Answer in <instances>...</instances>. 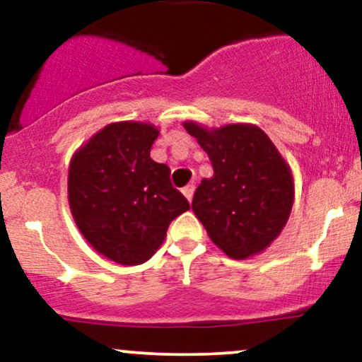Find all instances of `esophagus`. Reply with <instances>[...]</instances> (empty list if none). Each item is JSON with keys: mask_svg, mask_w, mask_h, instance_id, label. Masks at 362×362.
Listing matches in <instances>:
<instances>
[{"mask_svg": "<svg viewBox=\"0 0 362 362\" xmlns=\"http://www.w3.org/2000/svg\"><path fill=\"white\" fill-rule=\"evenodd\" d=\"M194 190H195V185L194 184H189L187 187H184V189H182V192H184V195L187 197V201H192V197H194Z\"/></svg>", "mask_w": 362, "mask_h": 362, "instance_id": "obj_1", "label": "esophagus"}]
</instances>
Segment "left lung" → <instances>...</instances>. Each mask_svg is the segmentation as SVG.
Segmentation results:
<instances>
[{
  "instance_id": "obj_1",
  "label": "left lung",
  "mask_w": 362,
  "mask_h": 362,
  "mask_svg": "<svg viewBox=\"0 0 362 362\" xmlns=\"http://www.w3.org/2000/svg\"><path fill=\"white\" fill-rule=\"evenodd\" d=\"M209 156L214 175L202 178L192 211L207 235L231 259L260 253L279 236L294 201L289 165L253 124L206 129L185 122Z\"/></svg>"
}]
</instances>
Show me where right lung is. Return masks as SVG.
Wrapping results in <instances>:
<instances>
[{
    "mask_svg": "<svg viewBox=\"0 0 362 362\" xmlns=\"http://www.w3.org/2000/svg\"><path fill=\"white\" fill-rule=\"evenodd\" d=\"M158 129L114 122L91 136L69 163L68 199L78 230L107 259L139 265L161 247L170 223L189 201L170 168L149 156Z\"/></svg>",
    "mask_w": 362,
    "mask_h": 362,
    "instance_id": "1",
    "label": "right lung"
}]
</instances>
